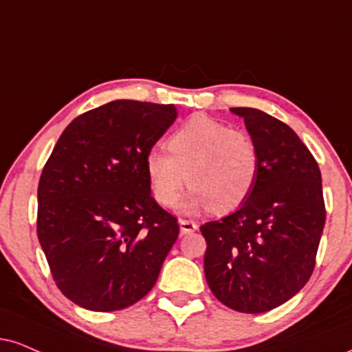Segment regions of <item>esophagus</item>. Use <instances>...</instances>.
Segmentation results:
<instances>
[{"mask_svg":"<svg viewBox=\"0 0 352 352\" xmlns=\"http://www.w3.org/2000/svg\"><path fill=\"white\" fill-rule=\"evenodd\" d=\"M180 232L182 234H190V232H195L198 230L197 223L192 221V219H180Z\"/></svg>","mask_w":352,"mask_h":352,"instance_id":"esophagus-1","label":"esophagus"}]
</instances>
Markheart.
<instances>
[{
    "mask_svg": "<svg viewBox=\"0 0 352 352\" xmlns=\"http://www.w3.org/2000/svg\"><path fill=\"white\" fill-rule=\"evenodd\" d=\"M168 154L152 149L146 172L155 200L165 208L179 201L185 182L192 188L185 210L210 206L228 213L248 200L259 175V151L248 133L197 114L167 139Z\"/></svg>",
    "mask_w": 352,
    "mask_h": 352,
    "instance_id": "1",
    "label": "heart"
}]
</instances>
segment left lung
I'll use <instances>...</instances> for the list:
<instances>
[{"instance_id": "8db88e82", "label": "left lung", "mask_w": 352, "mask_h": 352, "mask_svg": "<svg viewBox=\"0 0 352 352\" xmlns=\"http://www.w3.org/2000/svg\"><path fill=\"white\" fill-rule=\"evenodd\" d=\"M244 118L259 151V175L238 211L200 228L205 277L219 302L264 313L297 295L315 269L326 210L321 172L295 131L256 108Z\"/></svg>"}]
</instances>
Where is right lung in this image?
Here are the masks:
<instances>
[{
	"label": "right lung",
	"mask_w": 352,
	"mask_h": 352,
	"mask_svg": "<svg viewBox=\"0 0 352 352\" xmlns=\"http://www.w3.org/2000/svg\"><path fill=\"white\" fill-rule=\"evenodd\" d=\"M177 118L173 104L109 101L67 126L37 188V238L57 287L91 311L149 294L179 238L151 195L146 155Z\"/></svg>",
	"instance_id": "obj_1"
}]
</instances>
